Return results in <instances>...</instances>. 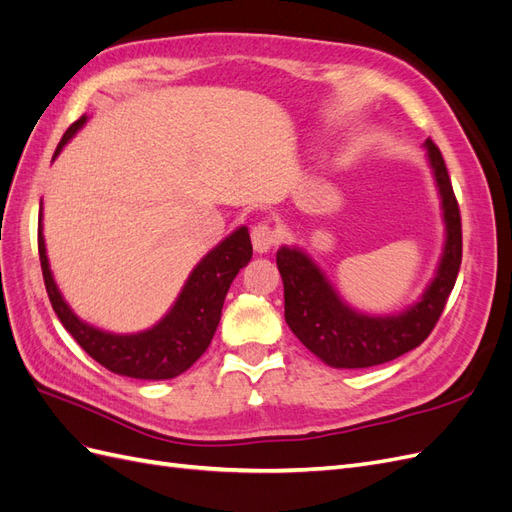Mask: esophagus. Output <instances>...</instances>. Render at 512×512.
<instances>
[{
	"instance_id": "1",
	"label": "esophagus",
	"mask_w": 512,
	"mask_h": 512,
	"mask_svg": "<svg viewBox=\"0 0 512 512\" xmlns=\"http://www.w3.org/2000/svg\"><path fill=\"white\" fill-rule=\"evenodd\" d=\"M277 243V232L269 224H258L252 228V245L258 254H267Z\"/></svg>"
}]
</instances>
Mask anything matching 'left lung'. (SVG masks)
<instances>
[{"label":"left lung","mask_w":512,"mask_h":512,"mask_svg":"<svg viewBox=\"0 0 512 512\" xmlns=\"http://www.w3.org/2000/svg\"><path fill=\"white\" fill-rule=\"evenodd\" d=\"M427 160L440 194L444 247L436 275L418 301L399 314L371 316L350 307L314 258L297 245L277 250L284 282V316L290 331L322 363L335 369H363L389 363L421 346L451 294L461 267V218L451 177L440 149L425 141Z\"/></svg>","instance_id":"8db88e82"}]
</instances>
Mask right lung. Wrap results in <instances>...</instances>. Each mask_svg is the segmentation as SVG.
Segmentation results:
<instances>
[{
	"label": "right lung",
	"instance_id": "add662e5",
	"mask_svg": "<svg viewBox=\"0 0 512 512\" xmlns=\"http://www.w3.org/2000/svg\"><path fill=\"white\" fill-rule=\"evenodd\" d=\"M85 123L87 115L72 123L59 141L53 160ZM38 252L44 286L49 292L55 314L91 359L119 376L138 380H168L190 369L209 348L222 318L226 292L237 273L252 258V241L247 226H239L235 232H230L192 269L179 297L164 318L138 333L104 331L74 314V309L68 305L55 282L49 256H46V243L42 235V203L38 220Z\"/></svg>",
	"mask_w": 512,
	"mask_h": 512
}]
</instances>
